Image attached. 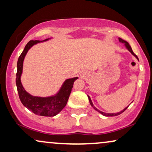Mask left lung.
<instances>
[{
    "label": "left lung",
    "mask_w": 152,
    "mask_h": 152,
    "mask_svg": "<svg viewBox=\"0 0 152 152\" xmlns=\"http://www.w3.org/2000/svg\"><path fill=\"white\" fill-rule=\"evenodd\" d=\"M118 39H119V41H120V42H121V43H123V44H125V45H125V47H126V49H127V50H128L129 52H130L131 54H132L133 56H135V57H136L137 58V60H138V61H139V58H138V57H137V56L136 54H135L133 52L132 49L131 47H130V45H129V43L127 42V41H125V40L122 39H121V38H120V37H119ZM88 100H89V102H90V104H91V105L93 107H94V110H96V111H98V112L99 113H100V114H101V115H104V116H106V117H113V116H117V115H120V114H121V113H123L124 111L126 110H127V107H129V105H128V106H127V107H126L125 108H124L123 110H122V111H120V112H119V113H104V112H102V111L99 110H98V109H97L96 107H95V106L94 105V104H93V103H92V100H91V98H90V96H88Z\"/></svg>",
    "instance_id": "obj_1"
}]
</instances>
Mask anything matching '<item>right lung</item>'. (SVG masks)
I'll return each mask as SVG.
<instances>
[{
    "instance_id": "obj_1",
    "label": "right lung",
    "mask_w": 152,
    "mask_h": 152,
    "mask_svg": "<svg viewBox=\"0 0 152 152\" xmlns=\"http://www.w3.org/2000/svg\"><path fill=\"white\" fill-rule=\"evenodd\" d=\"M51 38H48L42 41L31 40L27 44L23 52L18 58V70L16 74V86L21 103L35 115L45 117H54L63 110L68 101L74 81L78 78V77H74L66 79L58 92L53 96L48 97L34 96L27 92L24 88L21 83V76L23 74V61L27 52L34 45L48 41Z\"/></svg>"
}]
</instances>
